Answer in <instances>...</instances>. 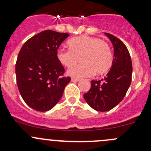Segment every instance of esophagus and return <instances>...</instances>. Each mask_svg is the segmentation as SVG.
<instances>
[{
  "label": "esophagus",
  "instance_id": "esophagus-1",
  "mask_svg": "<svg viewBox=\"0 0 151 151\" xmlns=\"http://www.w3.org/2000/svg\"><path fill=\"white\" fill-rule=\"evenodd\" d=\"M71 81H72V82H78V81H80V80H79V79H77V78H72V79H71Z\"/></svg>",
  "mask_w": 151,
  "mask_h": 151
}]
</instances>
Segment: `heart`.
Segmentation results:
<instances>
[{
  "label": "heart",
  "instance_id": "heart-1",
  "mask_svg": "<svg viewBox=\"0 0 151 151\" xmlns=\"http://www.w3.org/2000/svg\"><path fill=\"white\" fill-rule=\"evenodd\" d=\"M69 49L59 48L56 56L63 66L70 67L80 58L81 63L67 71L75 78L88 77L94 74L101 75L107 72L112 64V54L109 45L101 39L89 36L72 38L68 42Z\"/></svg>",
  "mask_w": 151,
  "mask_h": 151
}]
</instances>
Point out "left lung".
I'll use <instances>...</instances> for the list:
<instances>
[{
  "label": "left lung",
  "mask_w": 151,
  "mask_h": 151,
  "mask_svg": "<svg viewBox=\"0 0 151 151\" xmlns=\"http://www.w3.org/2000/svg\"><path fill=\"white\" fill-rule=\"evenodd\" d=\"M104 34L114 47L112 67L104 79L92 80L89 91L83 95L89 106L99 112L110 110L122 101L130 86L132 76V59L127 47L113 35Z\"/></svg>",
  "instance_id": "1"
}]
</instances>
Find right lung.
<instances>
[{
  "label": "right lung",
  "mask_w": 151,
  "mask_h": 151,
  "mask_svg": "<svg viewBox=\"0 0 151 151\" xmlns=\"http://www.w3.org/2000/svg\"><path fill=\"white\" fill-rule=\"evenodd\" d=\"M68 36L44 30L29 39L19 51L15 66L17 84L25 102L35 110L47 112L54 107L71 80L62 77L65 69L56 56Z\"/></svg>",
  "instance_id": "1"
}]
</instances>
